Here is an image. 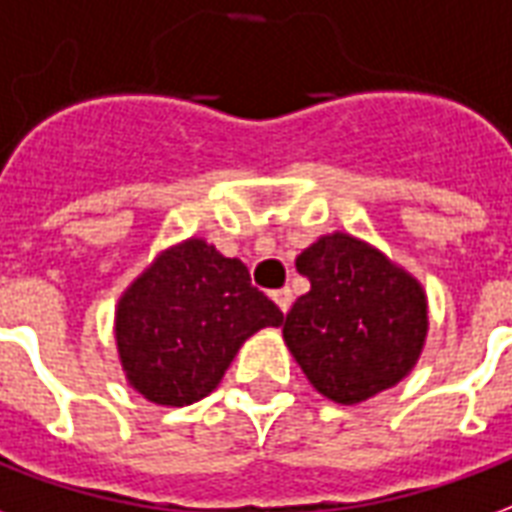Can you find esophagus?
I'll use <instances>...</instances> for the list:
<instances>
[{
  "label": "esophagus",
  "mask_w": 512,
  "mask_h": 512,
  "mask_svg": "<svg viewBox=\"0 0 512 512\" xmlns=\"http://www.w3.org/2000/svg\"><path fill=\"white\" fill-rule=\"evenodd\" d=\"M272 300L278 302V308H281L283 313H289V308H292V302H294L292 289H286V286H283V289H278V292H272Z\"/></svg>",
  "instance_id": "obj_1"
}]
</instances>
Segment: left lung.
Masks as SVG:
<instances>
[{"mask_svg": "<svg viewBox=\"0 0 512 512\" xmlns=\"http://www.w3.org/2000/svg\"><path fill=\"white\" fill-rule=\"evenodd\" d=\"M311 292L294 302L283 341L316 393L363 404L412 374L428 338V294L412 272L346 231L297 256Z\"/></svg>", "mask_w": 512, "mask_h": 512, "instance_id": "1", "label": "left lung"}]
</instances>
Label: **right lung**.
<instances>
[{"mask_svg":"<svg viewBox=\"0 0 512 512\" xmlns=\"http://www.w3.org/2000/svg\"><path fill=\"white\" fill-rule=\"evenodd\" d=\"M281 308L251 286V272L204 240L155 253L114 308L125 382L158 406H188L220 384L240 346L281 327Z\"/></svg>","mask_w":512,"mask_h":512,"instance_id":"1","label":"right lung"}]
</instances>
